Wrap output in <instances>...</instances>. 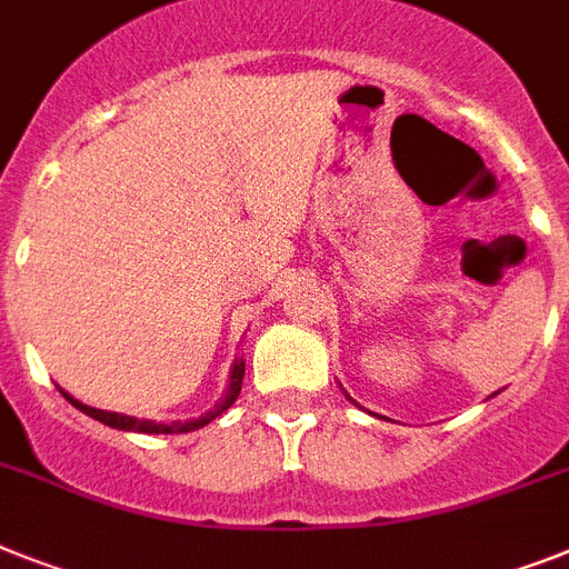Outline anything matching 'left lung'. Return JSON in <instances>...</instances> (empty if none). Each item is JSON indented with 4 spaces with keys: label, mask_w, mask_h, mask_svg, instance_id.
I'll list each match as a JSON object with an SVG mask.
<instances>
[{
    "label": "left lung",
    "mask_w": 569,
    "mask_h": 569,
    "mask_svg": "<svg viewBox=\"0 0 569 569\" xmlns=\"http://www.w3.org/2000/svg\"><path fill=\"white\" fill-rule=\"evenodd\" d=\"M495 396H497V392H495ZM346 398H349V392H346ZM349 401H351V403H358V401H355V398H349ZM358 407H360V403H358Z\"/></svg>",
    "instance_id": "obj_1"
}]
</instances>
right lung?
Listing matches in <instances>:
<instances>
[{"instance_id": "obj_1", "label": "right lung", "mask_w": 569, "mask_h": 569, "mask_svg": "<svg viewBox=\"0 0 569 569\" xmlns=\"http://www.w3.org/2000/svg\"><path fill=\"white\" fill-rule=\"evenodd\" d=\"M241 380H243V358H234L232 369H229V387L227 392H223V398H220L209 412H203V416H197V419H189V421H171V425H162V421H150V419H136V416H121V412H110V410H98V407H89V403L69 396L63 387L58 389H60V396L72 403L74 410H81L83 416L101 421V425L116 427V430H127V433H191V430H200V427H206L209 421H214L218 416H223V412L232 407L234 398L241 396Z\"/></svg>"}]
</instances>
